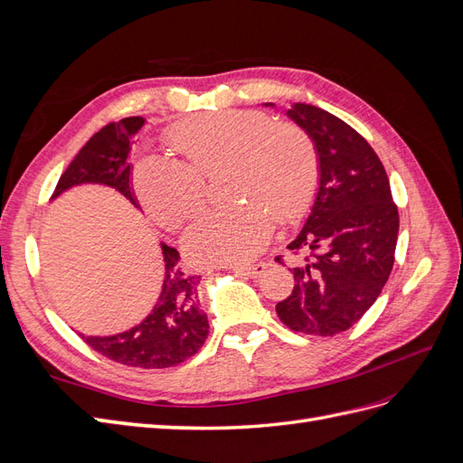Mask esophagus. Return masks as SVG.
Returning <instances> with one entry per match:
<instances>
[{"mask_svg": "<svg viewBox=\"0 0 463 463\" xmlns=\"http://www.w3.org/2000/svg\"><path fill=\"white\" fill-rule=\"evenodd\" d=\"M266 262H259V264H253V266H233V270L237 274L241 276H247V278H259L264 270H266Z\"/></svg>", "mask_w": 463, "mask_h": 463, "instance_id": "obj_1", "label": "esophagus"}]
</instances>
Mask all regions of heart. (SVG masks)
Returning <instances> with one entry per match:
<instances>
[{
    "instance_id": "1",
    "label": "heart",
    "mask_w": 463,
    "mask_h": 463,
    "mask_svg": "<svg viewBox=\"0 0 463 463\" xmlns=\"http://www.w3.org/2000/svg\"><path fill=\"white\" fill-rule=\"evenodd\" d=\"M184 160L146 152L133 167V187L148 213L175 228L204 203V179L228 170L226 199L241 204L208 210L185 233L197 266H240L270 240L274 218L293 223L315 201L320 179L317 145L303 128L274 123L257 109H226L167 131Z\"/></svg>"
}]
</instances>
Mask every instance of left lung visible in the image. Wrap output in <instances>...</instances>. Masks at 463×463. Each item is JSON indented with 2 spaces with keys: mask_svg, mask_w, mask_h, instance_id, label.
Returning <instances> with one entry per match:
<instances>
[{
  "mask_svg": "<svg viewBox=\"0 0 463 463\" xmlns=\"http://www.w3.org/2000/svg\"><path fill=\"white\" fill-rule=\"evenodd\" d=\"M286 114L315 141L320 179L311 214L288 245L301 255L291 269L296 286L276 313L293 332L334 335L381 296L394 266L398 206L383 162L354 128L311 104Z\"/></svg>",
  "mask_w": 463,
  "mask_h": 463,
  "instance_id": "8db88e82",
  "label": "left lung"
}]
</instances>
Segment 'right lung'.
<instances>
[{"label":"right lung","instance_id":"obj_1","mask_svg":"<svg viewBox=\"0 0 463 463\" xmlns=\"http://www.w3.org/2000/svg\"><path fill=\"white\" fill-rule=\"evenodd\" d=\"M143 118L108 123L79 150L61 174L52 199L82 184L108 185L141 208L131 187V138L143 129ZM164 282L152 313L129 330L114 335H82L94 352L128 367L165 369L193 357L208 335V318L201 309L197 288L201 276L181 270L179 253L162 243Z\"/></svg>","mask_w":463,"mask_h":463}]
</instances>
